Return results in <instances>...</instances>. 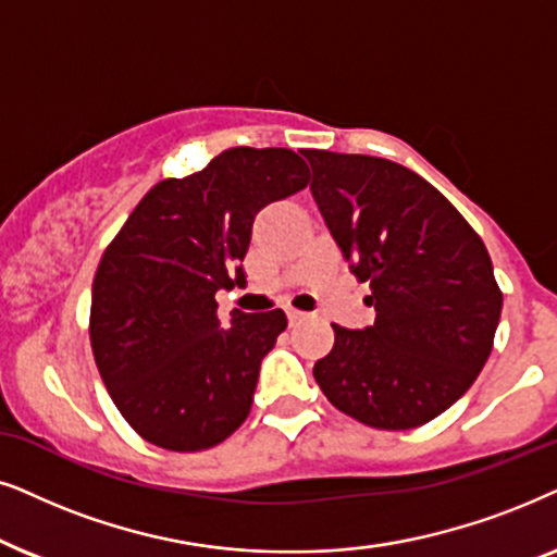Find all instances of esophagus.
Listing matches in <instances>:
<instances>
[{"label": "esophagus", "mask_w": 557, "mask_h": 557, "mask_svg": "<svg viewBox=\"0 0 557 557\" xmlns=\"http://www.w3.org/2000/svg\"><path fill=\"white\" fill-rule=\"evenodd\" d=\"M285 313H287V321H290L293 325H295V323H300L302 318H308V313H302V310H295V308H287Z\"/></svg>", "instance_id": "esophagus-1"}]
</instances>
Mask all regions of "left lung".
I'll list each match as a JSON object with an SVG mask.
<instances>
[{
  "mask_svg": "<svg viewBox=\"0 0 557 557\" xmlns=\"http://www.w3.org/2000/svg\"><path fill=\"white\" fill-rule=\"evenodd\" d=\"M310 193L333 242L372 295L374 323L333 325L313 376L364 425L410 430L438 418L492 354L502 293L479 234L412 170L369 154L308 150Z\"/></svg>",
  "mask_w": 557,
  "mask_h": 557,
  "instance_id": "1",
  "label": "left lung"
}]
</instances>
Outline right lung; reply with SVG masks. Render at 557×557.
<instances>
[{"label":"right lung","mask_w":557,"mask_h":557,"mask_svg":"<svg viewBox=\"0 0 557 557\" xmlns=\"http://www.w3.org/2000/svg\"><path fill=\"white\" fill-rule=\"evenodd\" d=\"M308 183L283 147H234L147 193L103 251L91 287V348L116 410L145 441L203 450L247 420L283 310L219 315L247 285L244 257L267 203Z\"/></svg>","instance_id":"1"}]
</instances>
